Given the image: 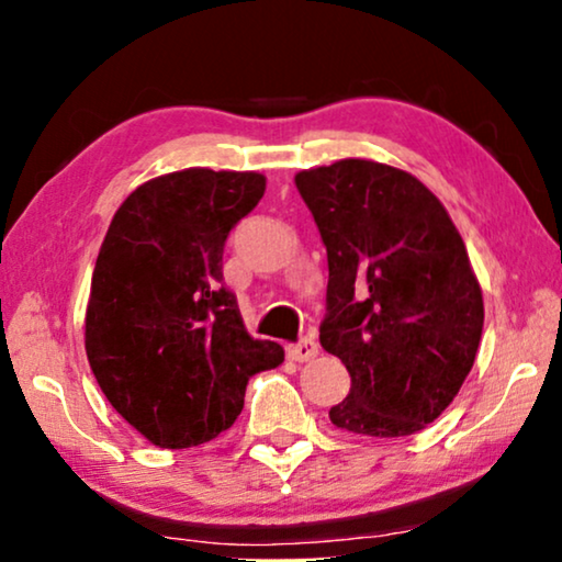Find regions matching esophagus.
I'll use <instances>...</instances> for the list:
<instances>
[{
    "label": "esophagus",
    "mask_w": 562,
    "mask_h": 562,
    "mask_svg": "<svg viewBox=\"0 0 562 562\" xmlns=\"http://www.w3.org/2000/svg\"><path fill=\"white\" fill-rule=\"evenodd\" d=\"M317 356V342L312 340V337H304V340H299L296 345H289V358L296 360V363H306V360H312Z\"/></svg>",
    "instance_id": "1"
}]
</instances>
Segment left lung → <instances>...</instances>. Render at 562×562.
Here are the masks:
<instances>
[{
    "label": "left lung",
    "mask_w": 562,
    "mask_h": 562,
    "mask_svg": "<svg viewBox=\"0 0 562 562\" xmlns=\"http://www.w3.org/2000/svg\"><path fill=\"white\" fill-rule=\"evenodd\" d=\"M327 248L319 342L350 373L335 427L406 437L448 409L471 373L483 296L440 199L402 168L366 158L294 176Z\"/></svg>",
    "instance_id": "left-lung-1"
}]
</instances>
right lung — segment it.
Returning a JSON list of instances; mask_svg holds the SVG:
<instances>
[{
    "label": "right lung",
    "instance_id": "add662e5",
    "mask_svg": "<svg viewBox=\"0 0 562 562\" xmlns=\"http://www.w3.org/2000/svg\"><path fill=\"white\" fill-rule=\"evenodd\" d=\"M266 176L183 168L130 194L99 248L87 358L106 402L158 448L210 442L235 425L250 375L281 366L222 283L225 240Z\"/></svg>",
    "mask_w": 562,
    "mask_h": 562
}]
</instances>
